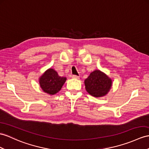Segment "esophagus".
Listing matches in <instances>:
<instances>
[{
	"label": "esophagus",
	"mask_w": 149,
	"mask_h": 149,
	"mask_svg": "<svg viewBox=\"0 0 149 149\" xmlns=\"http://www.w3.org/2000/svg\"><path fill=\"white\" fill-rule=\"evenodd\" d=\"M71 77H72V78H73V79H78L79 78V77H78V76H77V75H72Z\"/></svg>",
	"instance_id": "1"
}]
</instances>
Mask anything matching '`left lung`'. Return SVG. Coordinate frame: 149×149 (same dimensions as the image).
Segmentation results:
<instances>
[{
    "instance_id": "left-lung-1",
    "label": "left lung",
    "mask_w": 149,
    "mask_h": 149,
    "mask_svg": "<svg viewBox=\"0 0 149 149\" xmlns=\"http://www.w3.org/2000/svg\"><path fill=\"white\" fill-rule=\"evenodd\" d=\"M86 92L95 97L106 95L110 91L112 85V79L99 70H96L90 74L85 80Z\"/></svg>"
}]
</instances>
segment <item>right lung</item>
I'll return each instance as SVG.
<instances>
[{"label": "right lung", "instance_id": "1", "mask_svg": "<svg viewBox=\"0 0 149 149\" xmlns=\"http://www.w3.org/2000/svg\"><path fill=\"white\" fill-rule=\"evenodd\" d=\"M39 84L43 92L49 95H54L62 88L67 78L61 77L52 68L46 70L39 78Z\"/></svg>", "mask_w": 149, "mask_h": 149}]
</instances>
